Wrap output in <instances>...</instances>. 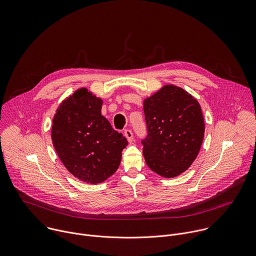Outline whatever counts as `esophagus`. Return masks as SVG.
<instances>
[{"instance_id": "obj_1", "label": "esophagus", "mask_w": 256, "mask_h": 256, "mask_svg": "<svg viewBox=\"0 0 256 256\" xmlns=\"http://www.w3.org/2000/svg\"><path fill=\"white\" fill-rule=\"evenodd\" d=\"M124 135H125V137L127 138V140H128L129 142H132V141H133V133H132V131H131L130 129H126V130L124 131Z\"/></svg>"}]
</instances>
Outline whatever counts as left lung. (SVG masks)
<instances>
[{"label":"left lung","instance_id":"obj_1","mask_svg":"<svg viewBox=\"0 0 256 256\" xmlns=\"http://www.w3.org/2000/svg\"><path fill=\"white\" fill-rule=\"evenodd\" d=\"M147 136L141 141L148 168L164 178H174L194 162L205 133L198 100L168 84L143 102Z\"/></svg>","mask_w":256,"mask_h":256}]
</instances>
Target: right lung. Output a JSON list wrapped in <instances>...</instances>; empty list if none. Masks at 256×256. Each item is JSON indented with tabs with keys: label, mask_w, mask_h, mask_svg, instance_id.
<instances>
[{
	"label": "right lung",
	"mask_w": 256,
	"mask_h": 256,
	"mask_svg": "<svg viewBox=\"0 0 256 256\" xmlns=\"http://www.w3.org/2000/svg\"><path fill=\"white\" fill-rule=\"evenodd\" d=\"M103 100L86 88L60 104L51 138L66 170L88 184H100L118 170L128 141L102 115Z\"/></svg>",
	"instance_id": "add662e5"
}]
</instances>
